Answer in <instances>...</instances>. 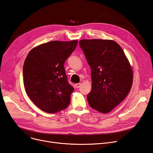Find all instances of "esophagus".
Here are the masks:
<instances>
[{
	"label": "esophagus",
	"instance_id": "esophagus-1",
	"mask_svg": "<svg viewBox=\"0 0 153 153\" xmlns=\"http://www.w3.org/2000/svg\"><path fill=\"white\" fill-rule=\"evenodd\" d=\"M75 86H76V87L77 88H78L79 87H80L81 86V83H76V84H75Z\"/></svg>",
	"mask_w": 153,
	"mask_h": 153
}]
</instances>
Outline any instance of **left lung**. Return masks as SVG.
<instances>
[{
  "mask_svg": "<svg viewBox=\"0 0 153 153\" xmlns=\"http://www.w3.org/2000/svg\"><path fill=\"white\" fill-rule=\"evenodd\" d=\"M79 44L91 68L89 105L102 113L111 112L131 90L133 74L120 45L108 39H82Z\"/></svg>",
  "mask_w": 153,
  "mask_h": 153,
  "instance_id": "8db88e82",
  "label": "left lung"
}]
</instances>
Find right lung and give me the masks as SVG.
I'll use <instances>...</instances> for the list:
<instances>
[{"instance_id": "1", "label": "right lung", "mask_w": 153, "mask_h": 153, "mask_svg": "<svg viewBox=\"0 0 153 153\" xmlns=\"http://www.w3.org/2000/svg\"><path fill=\"white\" fill-rule=\"evenodd\" d=\"M78 40L53 41L30 51L23 66L25 90L42 111L56 113L65 109L74 90L68 83L64 63L75 50Z\"/></svg>"}]
</instances>
